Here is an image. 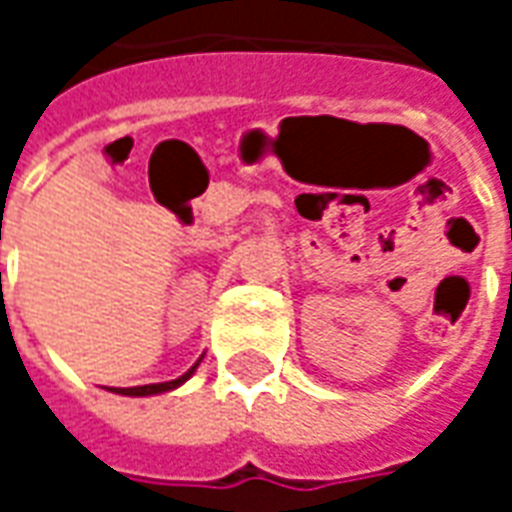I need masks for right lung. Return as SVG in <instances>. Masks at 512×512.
Returning <instances> with one entry per match:
<instances>
[{"label": "right lung", "instance_id": "1", "mask_svg": "<svg viewBox=\"0 0 512 512\" xmlns=\"http://www.w3.org/2000/svg\"><path fill=\"white\" fill-rule=\"evenodd\" d=\"M197 365H200V359H197ZM197 365L189 367L183 376H178L175 381H164V384H145V386H128V389H112L115 395H128V397H147V395H164V392H172V389H178V386H183L186 381H189L191 376H194V370H197Z\"/></svg>", "mask_w": 512, "mask_h": 512}]
</instances>
